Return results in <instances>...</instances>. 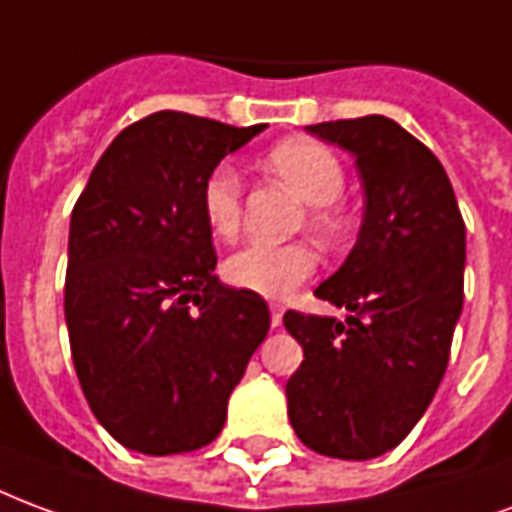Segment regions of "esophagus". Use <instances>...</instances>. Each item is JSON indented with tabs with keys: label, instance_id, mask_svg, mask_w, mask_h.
<instances>
[{
	"label": "esophagus",
	"instance_id": "obj_1",
	"mask_svg": "<svg viewBox=\"0 0 512 512\" xmlns=\"http://www.w3.org/2000/svg\"><path fill=\"white\" fill-rule=\"evenodd\" d=\"M283 313H286V308H283L281 302H272V305H270V322H272V327H281V324H283Z\"/></svg>",
	"mask_w": 512,
	"mask_h": 512
}]
</instances>
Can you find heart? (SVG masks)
Masks as SVG:
<instances>
[{
    "mask_svg": "<svg viewBox=\"0 0 512 512\" xmlns=\"http://www.w3.org/2000/svg\"><path fill=\"white\" fill-rule=\"evenodd\" d=\"M267 166L305 199L311 207V226L322 237L338 231V215L333 201L341 199L346 174L333 149L316 138H286L267 152ZM201 212L207 229L218 240H231L242 223L240 174L231 166L210 171L201 188ZM319 267V256L308 242H251L223 261V278L242 292L278 300L292 294L300 283L311 278Z\"/></svg>",
    "mask_w": 512,
    "mask_h": 512,
    "instance_id": "heart-1",
    "label": "heart"
}]
</instances>
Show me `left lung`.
<instances>
[{
    "mask_svg": "<svg viewBox=\"0 0 512 512\" xmlns=\"http://www.w3.org/2000/svg\"><path fill=\"white\" fill-rule=\"evenodd\" d=\"M308 130L352 152L365 210L349 259L313 292L352 316H283L305 354L286 382L289 420L316 453L365 461L404 442L445 376L466 229L442 163L398 122L371 114Z\"/></svg>",
    "mask_w": 512,
    "mask_h": 512,
    "instance_id": "left-lung-1",
    "label": "left lung"
}]
</instances>
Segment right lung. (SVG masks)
<instances>
[{
  "instance_id": "1",
  "label": "right lung",
  "mask_w": 512,
  "mask_h": 512,
  "mask_svg": "<svg viewBox=\"0 0 512 512\" xmlns=\"http://www.w3.org/2000/svg\"><path fill=\"white\" fill-rule=\"evenodd\" d=\"M264 125L155 111L122 130L70 215L65 319L89 409L119 445L190 453L226 423L270 330L259 294L212 275L201 188Z\"/></svg>"
}]
</instances>
